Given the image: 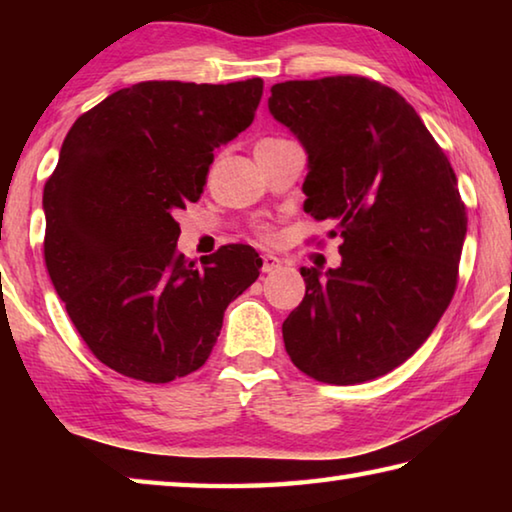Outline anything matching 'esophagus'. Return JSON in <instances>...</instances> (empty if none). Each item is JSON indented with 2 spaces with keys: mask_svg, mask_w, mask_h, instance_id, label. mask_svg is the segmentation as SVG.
<instances>
[{
  "mask_svg": "<svg viewBox=\"0 0 512 512\" xmlns=\"http://www.w3.org/2000/svg\"><path fill=\"white\" fill-rule=\"evenodd\" d=\"M280 268V259L273 257V255H264L262 257V273H273Z\"/></svg>",
  "mask_w": 512,
  "mask_h": 512,
  "instance_id": "esophagus-1",
  "label": "esophagus"
}]
</instances>
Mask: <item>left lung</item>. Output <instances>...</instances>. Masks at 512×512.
Returning <instances> with one entry per match:
<instances>
[{
  "label": "left lung",
  "mask_w": 512,
  "mask_h": 512,
  "mask_svg": "<svg viewBox=\"0 0 512 512\" xmlns=\"http://www.w3.org/2000/svg\"><path fill=\"white\" fill-rule=\"evenodd\" d=\"M268 110L307 151L305 212L343 239L339 268H300L284 348L325 384L377 379L452 302L467 232L456 173L411 103L363 76L275 83Z\"/></svg>",
  "instance_id": "left-lung-1"
}]
</instances>
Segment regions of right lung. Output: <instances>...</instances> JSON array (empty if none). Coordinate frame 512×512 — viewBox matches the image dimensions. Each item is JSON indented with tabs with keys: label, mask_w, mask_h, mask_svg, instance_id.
<instances>
[{
	"label": "right lung",
	"mask_w": 512,
	"mask_h": 512,
	"mask_svg": "<svg viewBox=\"0 0 512 512\" xmlns=\"http://www.w3.org/2000/svg\"><path fill=\"white\" fill-rule=\"evenodd\" d=\"M262 79L144 81L74 121L45 185V262L94 357L167 384L203 366L223 311L259 277L244 244L196 268L176 250L178 210L196 203L214 149L246 131Z\"/></svg>",
	"instance_id": "obj_1"
}]
</instances>
